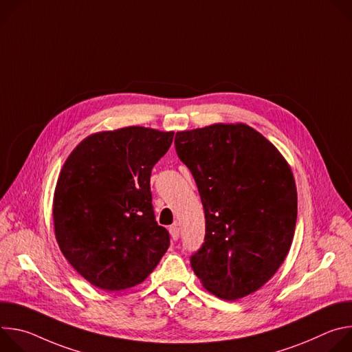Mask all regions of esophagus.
I'll return each mask as SVG.
<instances>
[{"label":"esophagus","instance_id":"1","mask_svg":"<svg viewBox=\"0 0 352 352\" xmlns=\"http://www.w3.org/2000/svg\"><path fill=\"white\" fill-rule=\"evenodd\" d=\"M170 234H171V238H173L174 241H177V239L179 238V227H178L177 224L171 226V227H170Z\"/></svg>","mask_w":352,"mask_h":352}]
</instances>
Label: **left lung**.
Returning a JSON list of instances; mask_svg holds the SVG:
<instances>
[{
	"label": "left lung",
	"mask_w": 352,
	"mask_h": 352,
	"mask_svg": "<svg viewBox=\"0 0 352 352\" xmlns=\"http://www.w3.org/2000/svg\"><path fill=\"white\" fill-rule=\"evenodd\" d=\"M205 209V242L190 256L204 287L223 299L259 289L284 262L296 223L289 166L258 131L216 124L175 133Z\"/></svg>",
	"instance_id": "8db88e82"
}]
</instances>
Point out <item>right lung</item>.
I'll return each mask as SVG.
<instances>
[{
    "label": "right lung",
    "instance_id": "1",
    "mask_svg": "<svg viewBox=\"0 0 352 352\" xmlns=\"http://www.w3.org/2000/svg\"><path fill=\"white\" fill-rule=\"evenodd\" d=\"M173 136L143 126L98 132L67 159L54 193L56 238L90 284L133 287L167 252L170 234L156 221L150 175Z\"/></svg>",
    "mask_w": 352,
    "mask_h": 352
}]
</instances>
